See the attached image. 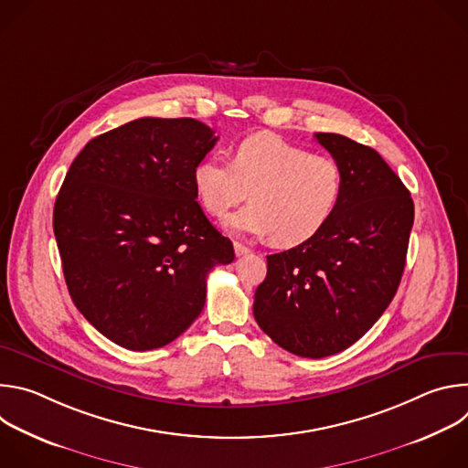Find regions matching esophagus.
Wrapping results in <instances>:
<instances>
[{
    "instance_id": "obj_1",
    "label": "esophagus",
    "mask_w": 468,
    "mask_h": 468,
    "mask_svg": "<svg viewBox=\"0 0 468 468\" xmlns=\"http://www.w3.org/2000/svg\"><path fill=\"white\" fill-rule=\"evenodd\" d=\"M233 248H235V255L237 257H242V255H248L250 253V248L248 246H244L242 242H233Z\"/></svg>"
}]
</instances>
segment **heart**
<instances>
[{
	"label": "heart",
	"mask_w": 468,
	"mask_h": 468,
	"mask_svg": "<svg viewBox=\"0 0 468 468\" xmlns=\"http://www.w3.org/2000/svg\"><path fill=\"white\" fill-rule=\"evenodd\" d=\"M197 202L211 217H224L250 190L251 202L229 217L231 231L292 248L318 235L339 211L346 176L327 155H314L272 133L240 141L231 165L217 155L197 161L192 170Z\"/></svg>",
	"instance_id": "1"
}]
</instances>
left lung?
<instances>
[{"label":"left lung","mask_w":468,"mask_h":468,"mask_svg":"<svg viewBox=\"0 0 468 468\" xmlns=\"http://www.w3.org/2000/svg\"><path fill=\"white\" fill-rule=\"evenodd\" d=\"M314 139L345 170L343 204L318 235L266 255L269 271L255 291L253 316L287 352L320 359L359 341L392 302L415 206L376 150L337 133Z\"/></svg>","instance_id":"obj_1"}]
</instances>
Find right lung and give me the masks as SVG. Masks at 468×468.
I'll list each match as a JSON object with an SVG mask.
<instances>
[{"label":"right lung","instance_id":"right-lung-1","mask_svg":"<svg viewBox=\"0 0 468 468\" xmlns=\"http://www.w3.org/2000/svg\"><path fill=\"white\" fill-rule=\"evenodd\" d=\"M217 141L194 118H139L92 139L62 181L53 233L66 285L118 346L177 339L206 305L209 271L235 259L192 185Z\"/></svg>","mask_w":468,"mask_h":468}]
</instances>
